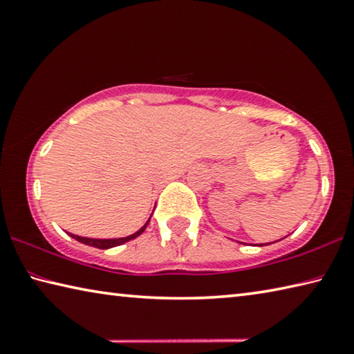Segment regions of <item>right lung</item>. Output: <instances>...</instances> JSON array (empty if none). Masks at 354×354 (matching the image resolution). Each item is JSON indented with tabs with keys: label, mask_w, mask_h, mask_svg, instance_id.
<instances>
[{
	"label": "right lung",
	"mask_w": 354,
	"mask_h": 354,
	"mask_svg": "<svg viewBox=\"0 0 354 354\" xmlns=\"http://www.w3.org/2000/svg\"><path fill=\"white\" fill-rule=\"evenodd\" d=\"M149 221V220H148ZM148 221L145 225H143L139 231L134 232L133 236H128V237H123V239H87V237H80V236H75V234H70L73 239H76L77 242L81 243H86V245H91V247L95 248H100V250H106V248H112V247H118V245H122L124 242H129L133 241V239L139 237L143 231H145V227L148 226Z\"/></svg>",
	"instance_id": "1"
}]
</instances>
